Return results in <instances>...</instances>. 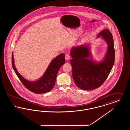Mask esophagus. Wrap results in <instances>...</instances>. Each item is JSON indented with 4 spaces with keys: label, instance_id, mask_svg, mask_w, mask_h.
<instances>
[{
    "label": "esophagus",
    "instance_id": "obj_1",
    "mask_svg": "<svg viewBox=\"0 0 130 130\" xmlns=\"http://www.w3.org/2000/svg\"><path fill=\"white\" fill-rule=\"evenodd\" d=\"M70 59V56L69 55H66V56H65V59L66 60H69V59Z\"/></svg>",
    "mask_w": 130,
    "mask_h": 130
}]
</instances>
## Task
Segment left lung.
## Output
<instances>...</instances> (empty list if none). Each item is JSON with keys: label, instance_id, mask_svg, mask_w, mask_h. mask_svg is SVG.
Listing matches in <instances>:
<instances>
[{"label": "left lung", "instance_id": "left-lung-1", "mask_svg": "<svg viewBox=\"0 0 130 130\" xmlns=\"http://www.w3.org/2000/svg\"><path fill=\"white\" fill-rule=\"evenodd\" d=\"M100 36L108 44V50L104 59L99 63L90 58L91 55L87 44L74 47L71 51L73 77L75 85L82 90H92L100 86L113 66L115 51L111 32L105 29L99 33L98 37Z\"/></svg>", "mask_w": 130, "mask_h": 130}]
</instances>
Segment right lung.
<instances>
[{
	"label": "right lung",
	"instance_id": "add662e5",
	"mask_svg": "<svg viewBox=\"0 0 130 130\" xmlns=\"http://www.w3.org/2000/svg\"><path fill=\"white\" fill-rule=\"evenodd\" d=\"M65 62V55L62 53L51 61L45 74L40 79L35 82H31L26 80L18 73L14 65L13 53L12 55V68L27 89L35 93H47L53 89L55 84L58 71Z\"/></svg>",
	"mask_w": 130,
	"mask_h": 130
}]
</instances>
